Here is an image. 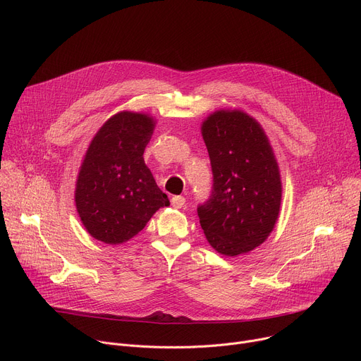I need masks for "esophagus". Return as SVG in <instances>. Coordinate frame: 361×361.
<instances>
[{"instance_id":"1","label":"esophagus","mask_w":361,"mask_h":361,"mask_svg":"<svg viewBox=\"0 0 361 361\" xmlns=\"http://www.w3.org/2000/svg\"><path fill=\"white\" fill-rule=\"evenodd\" d=\"M184 204H185V198L183 195H174L171 198V205L174 209H181Z\"/></svg>"}]
</instances>
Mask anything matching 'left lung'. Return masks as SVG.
<instances>
[{
  "label": "left lung",
  "mask_w": 361,
  "mask_h": 361,
  "mask_svg": "<svg viewBox=\"0 0 361 361\" xmlns=\"http://www.w3.org/2000/svg\"><path fill=\"white\" fill-rule=\"evenodd\" d=\"M213 173L207 201L197 207L213 248L238 255L259 247L273 231L281 180L260 124L243 111H216L201 127Z\"/></svg>",
  "instance_id": "left-lung-1"
}]
</instances>
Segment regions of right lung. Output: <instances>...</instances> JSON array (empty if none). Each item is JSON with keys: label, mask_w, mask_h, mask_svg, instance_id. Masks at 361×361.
<instances>
[{"label": "right lung", "mask_w": 361, "mask_h": 361, "mask_svg": "<svg viewBox=\"0 0 361 361\" xmlns=\"http://www.w3.org/2000/svg\"><path fill=\"white\" fill-rule=\"evenodd\" d=\"M154 124L145 114L118 113L98 130L87 149L75 205L87 231L102 243L128 241L154 213L170 205L142 157Z\"/></svg>", "instance_id": "obj_1"}]
</instances>
